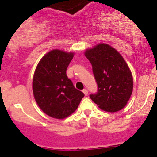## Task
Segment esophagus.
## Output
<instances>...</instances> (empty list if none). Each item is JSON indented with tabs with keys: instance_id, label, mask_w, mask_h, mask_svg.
Segmentation results:
<instances>
[{
	"instance_id": "obj_1",
	"label": "esophagus",
	"mask_w": 157,
	"mask_h": 157,
	"mask_svg": "<svg viewBox=\"0 0 157 157\" xmlns=\"http://www.w3.org/2000/svg\"><path fill=\"white\" fill-rule=\"evenodd\" d=\"M82 92H83V93H84V95H85V96H87V94H88V91H87V90L84 89L83 90H82Z\"/></svg>"
}]
</instances>
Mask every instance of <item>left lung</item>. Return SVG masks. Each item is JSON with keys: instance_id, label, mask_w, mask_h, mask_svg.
Listing matches in <instances>:
<instances>
[{"instance_id": "obj_1", "label": "left lung", "mask_w": 157, "mask_h": 157, "mask_svg": "<svg viewBox=\"0 0 157 157\" xmlns=\"http://www.w3.org/2000/svg\"><path fill=\"white\" fill-rule=\"evenodd\" d=\"M84 55L92 64L98 85L97 93L90 98L105 111L124 108L133 91V76L122 56L106 44L88 49Z\"/></svg>"}]
</instances>
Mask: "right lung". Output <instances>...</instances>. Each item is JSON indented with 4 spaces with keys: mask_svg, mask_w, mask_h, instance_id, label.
<instances>
[{
    "mask_svg": "<svg viewBox=\"0 0 157 157\" xmlns=\"http://www.w3.org/2000/svg\"><path fill=\"white\" fill-rule=\"evenodd\" d=\"M73 58V52L53 50L40 59L35 71L33 81L35 99L42 111L52 118L61 119L69 117L84 96L67 75Z\"/></svg>",
    "mask_w": 157,
    "mask_h": 157,
    "instance_id": "obj_1",
    "label": "right lung"
}]
</instances>
